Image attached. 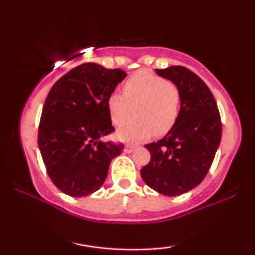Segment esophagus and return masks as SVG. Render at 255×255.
<instances>
[{"instance_id": "esophagus-1", "label": "esophagus", "mask_w": 255, "mask_h": 255, "mask_svg": "<svg viewBox=\"0 0 255 255\" xmlns=\"http://www.w3.org/2000/svg\"><path fill=\"white\" fill-rule=\"evenodd\" d=\"M135 150H136V146H134V145H127L125 147L126 153H133Z\"/></svg>"}]
</instances>
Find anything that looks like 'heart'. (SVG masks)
Listing matches in <instances>:
<instances>
[{"instance_id": "heart-1", "label": "heart", "mask_w": 255, "mask_h": 255, "mask_svg": "<svg viewBox=\"0 0 255 255\" xmlns=\"http://www.w3.org/2000/svg\"><path fill=\"white\" fill-rule=\"evenodd\" d=\"M180 91L170 81L148 72H137L124 85V96L113 93L108 99L110 118L122 126L116 137L122 141H141L152 134L164 135L174 127L180 114ZM134 110L133 111L132 109Z\"/></svg>"}]
</instances>
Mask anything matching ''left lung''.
Segmentation results:
<instances>
[{"label":"left lung","instance_id":"left-lung-1","mask_svg":"<svg viewBox=\"0 0 255 255\" xmlns=\"http://www.w3.org/2000/svg\"><path fill=\"white\" fill-rule=\"evenodd\" d=\"M156 72L180 91V114L164 137L145 145L151 160L140 174L153 191L176 197L200 184L211 168L221 144V115L207 85L188 68L171 66Z\"/></svg>","mask_w":255,"mask_h":255}]
</instances>
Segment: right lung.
Masks as SVG:
<instances>
[{
  "instance_id": "add662e5",
  "label": "right lung",
  "mask_w": 255,
  "mask_h": 255,
  "mask_svg": "<svg viewBox=\"0 0 255 255\" xmlns=\"http://www.w3.org/2000/svg\"><path fill=\"white\" fill-rule=\"evenodd\" d=\"M127 77L122 69L84 63L60 78L44 103L38 147L55 186L71 197L103 186L124 145L103 141L114 130L108 99Z\"/></svg>"
}]
</instances>
